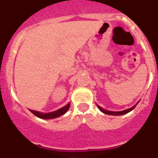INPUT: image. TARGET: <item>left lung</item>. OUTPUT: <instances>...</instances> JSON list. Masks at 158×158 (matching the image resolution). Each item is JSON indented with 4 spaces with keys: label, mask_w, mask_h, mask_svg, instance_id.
<instances>
[{
    "label": "left lung",
    "mask_w": 158,
    "mask_h": 158,
    "mask_svg": "<svg viewBox=\"0 0 158 158\" xmlns=\"http://www.w3.org/2000/svg\"><path fill=\"white\" fill-rule=\"evenodd\" d=\"M136 106H134L133 107L130 109H127L126 110H122V111H117V112H114V111H110V110H106L105 109H102L100 106H98V108L100 109V110L103 113H105V114H107V115H125V114H127L128 112H130L131 110H132L133 109L135 108Z\"/></svg>",
    "instance_id": "obj_1"
}]
</instances>
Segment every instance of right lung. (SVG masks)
<instances>
[{"instance_id":"obj_1","label":"right lung","mask_w":158,"mask_h":158,"mask_svg":"<svg viewBox=\"0 0 158 158\" xmlns=\"http://www.w3.org/2000/svg\"><path fill=\"white\" fill-rule=\"evenodd\" d=\"M70 106V103H69L68 105H66L65 106H64L63 108L59 109L58 110H55V111L50 112V113H40L38 111H35V110H31V112L35 115L37 117L41 118V119H53V118L58 117L60 115H63L64 114H65L67 110H69Z\"/></svg>"}]
</instances>
